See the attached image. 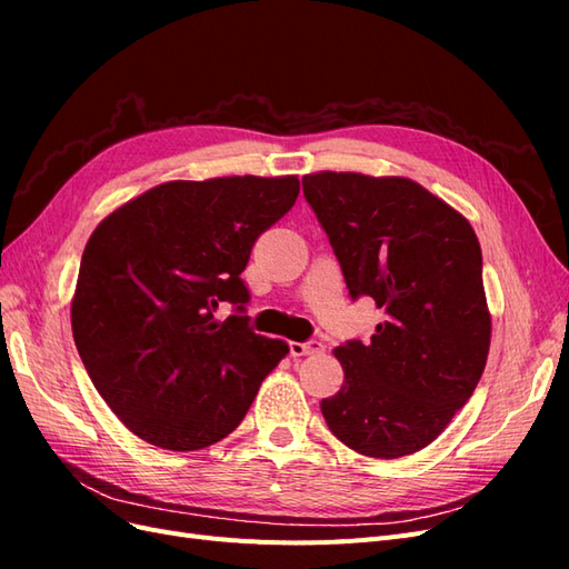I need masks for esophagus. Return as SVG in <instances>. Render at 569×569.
<instances>
[{"instance_id":"34e87169","label":"esophagus","mask_w":569,"mask_h":569,"mask_svg":"<svg viewBox=\"0 0 569 569\" xmlns=\"http://www.w3.org/2000/svg\"><path fill=\"white\" fill-rule=\"evenodd\" d=\"M325 347L322 341L318 339H308V341H289V353L291 356H311V353H320Z\"/></svg>"}]
</instances>
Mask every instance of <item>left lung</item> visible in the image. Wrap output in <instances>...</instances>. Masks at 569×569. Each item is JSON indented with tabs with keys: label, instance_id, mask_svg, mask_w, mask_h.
<instances>
[{
	"label": "left lung",
	"instance_id": "obj_1",
	"mask_svg": "<svg viewBox=\"0 0 569 569\" xmlns=\"http://www.w3.org/2000/svg\"><path fill=\"white\" fill-rule=\"evenodd\" d=\"M351 299L385 311L368 341L335 349L341 389L322 399L330 432L370 458L432 443L487 366L491 318L472 226L408 178L303 176Z\"/></svg>",
	"mask_w": 569,
	"mask_h": 569
}]
</instances>
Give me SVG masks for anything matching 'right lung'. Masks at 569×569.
Here are the masks:
<instances>
[{
	"instance_id": "add662e5",
	"label": "right lung",
	"mask_w": 569,
	"mask_h": 569,
	"mask_svg": "<svg viewBox=\"0 0 569 569\" xmlns=\"http://www.w3.org/2000/svg\"><path fill=\"white\" fill-rule=\"evenodd\" d=\"M297 197V176L176 180L99 222L80 261L73 339L132 435L197 451L244 420L289 347L249 327L242 272L256 239ZM220 302L236 308L222 323Z\"/></svg>"
}]
</instances>
